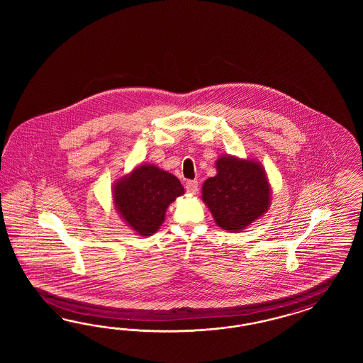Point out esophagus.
I'll return each instance as SVG.
<instances>
[{"mask_svg":"<svg viewBox=\"0 0 363 363\" xmlns=\"http://www.w3.org/2000/svg\"><path fill=\"white\" fill-rule=\"evenodd\" d=\"M186 191L190 194H197L198 193V181H187Z\"/></svg>","mask_w":363,"mask_h":363,"instance_id":"esophagus-1","label":"esophagus"}]
</instances>
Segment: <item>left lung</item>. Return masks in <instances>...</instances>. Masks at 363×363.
Returning a JSON list of instances; mask_svg holds the SVG:
<instances>
[{
	"label": "left lung",
	"mask_w": 363,
	"mask_h": 363,
	"mask_svg": "<svg viewBox=\"0 0 363 363\" xmlns=\"http://www.w3.org/2000/svg\"><path fill=\"white\" fill-rule=\"evenodd\" d=\"M216 169L202 185V201L220 229L240 233L270 208V182L255 160L222 155Z\"/></svg>",
	"instance_id": "1"
}]
</instances>
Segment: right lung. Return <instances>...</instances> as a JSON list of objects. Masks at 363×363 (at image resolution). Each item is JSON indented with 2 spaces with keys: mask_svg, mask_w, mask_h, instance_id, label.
I'll return each mask as SVG.
<instances>
[{
  "mask_svg": "<svg viewBox=\"0 0 363 363\" xmlns=\"http://www.w3.org/2000/svg\"><path fill=\"white\" fill-rule=\"evenodd\" d=\"M185 189L172 173L152 164L134 167L113 186V203L135 234L147 237L165 220L166 209Z\"/></svg>",
  "mask_w": 363,
  "mask_h": 363,
  "instance_id": "right-lung-1",
  "label": "right lung"
}]
</instances>
